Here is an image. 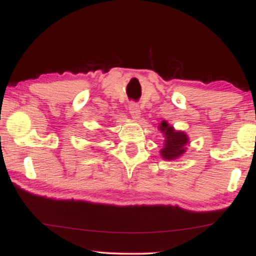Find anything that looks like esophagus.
<instances>
[{
	"instance_id": "1",
	"label": "esophagus",
	"mask_w": 256,
	"mask_h": 256,
	"mask_svg": "<svg viewBox=\"0 0 256 256\" xmlns=\"http://www.w3.org/2000/svg\"><path fill=\"white\" fill-rule=\"evenodd\" d=\"M130 114H131V117L134 119L140 118V108H139V105L137 103L130 104Z\"/></svg>"
}]
</instances>
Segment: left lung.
I'll return each instance as SVG.
<instances>
[{
    "label": "left lung",
    "mask_w": 256,
    "mask_h": 256,
    "mask_svg": "<svg viewBox=\"0 0 256 256\" xmlns=\"http://www.w3.org/2000/svg\"><path fill=\"white\" fill-rule=\"evenodd\" d=\"M158 130L162 132L164 136V146L160 150V156L164 160L179 159L180 156L185 154L187 145L190 144L188 134L186 132L178 131L173 128V125L168 124L166 120H162L158 125Z\"/></svg>",
    "instance_id": "1"
}]
</instances>
